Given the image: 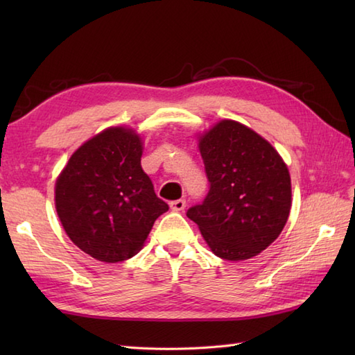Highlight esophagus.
<instances>
[{"mask_svg":"<svg viewBox=\"0 0 355 355\" xmlns=\"http://www.w3.org/2000/svg\"><path fill=\"white\" fill-rule=\"evenodd\" d=\"M169 206H171V209L173 210V212H182V210H184V207H186V200L171 201Z\"/></svg>","mask_w":355,"mask_h":355,"instance_id":"1","label":"esophagus"}]
</instances>
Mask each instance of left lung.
Listing matches in <instances>:
<instances>
[{"label": "left lung", "instance_id": "left-lung-1", "mask_svg": "<svg viewBox=\"0 0 355 355\" xmlns=\"http://www.w3.org/2000/svg\"><path fill=\"white\" fill-rule=\"evenodd\" d=\"M200 153L210 187L186 215L218 258L250 259L281 235L288 220V168L266 139L235 120H221L201 135Z\"/></svg>", "mask_w": 355, "mask_h": 355}]
</instances>
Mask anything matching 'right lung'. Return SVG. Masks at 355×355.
<instances>
[{"instance_id":"add662e5","label":"right lung","mask_w":355,"mask_h":355,"mask_svg":"<svg viewBox=\"0 0 355 355\" xmlns=\"http://www.w3.org/2000/svg\"><path fill=\"white\" fill-rule=\"evenodd\" d=\"M141 140L130 128H108L85 141L58 177L56 212L82 252L102 262L137 254L169 206L141 169Z\"/></svg>"}]
</instances>
